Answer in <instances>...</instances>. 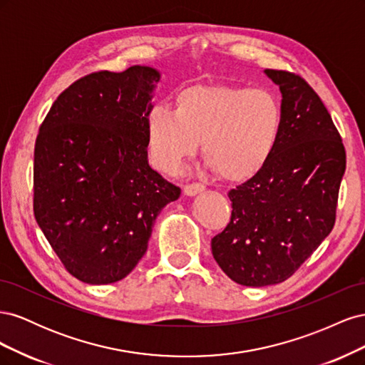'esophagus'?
Masks as SVG:
<instances>
[{
  "label": "esophagus",
  "mask_w": 365,
  "mask_h": 365,
  "mask_svg": "<svg viewBox=\"0 0 365 365\" xmlns=\"http://www.w3.org/2000/svg\"><path fill=\"white\" fill-rule=\"evenodd\" d=\"M205 189V185L201 182H192V184H185L184 185V193L187 196H195L196 193H200Z\"/></svg>",
  "instance_id": "34e87169"
}]
</instances>
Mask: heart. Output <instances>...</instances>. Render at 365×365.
<instances>
[{
  "label": "heart",
  "mask_w": 365,
  "mask_h": 365,
  "mask_svg": "<svg viewBox=\"0 0 365 365\" xmlns=\"http://www.w3.org/2000/svg\"><path fill=\"white\" fill-rule=\"evenodd\" d=\"M283 113L267 90L197 85L175 97V111L153 108L146 115V149L153 168L178 173L200 141L205 161L224 180L256 175L271 158Z\"/></svg>",
  "instance_id": "heart-1"
}]
</instances>
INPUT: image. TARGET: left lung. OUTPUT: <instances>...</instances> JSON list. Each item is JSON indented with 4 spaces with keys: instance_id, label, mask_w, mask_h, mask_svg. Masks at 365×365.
<instances>
[{
    "instance_id": "8db88e82",
    "label": "left lung",
    "mask_w": 365,
    "mask_h": 365,
    "mask_svg": "<svg viewBox=\"0 0 365 365\" xmlns=\"http://www.w3.org/2000/svg\"><path fill=\"white\" fill-rule=\"evenodd\" d=\"M282 93V130L271 158L228 192L231 219L212 239L228 277L244 286L282 283L329 236L346 172V149L322 98L303 77L264 70Z\"/></svg>"
}]
</instances>
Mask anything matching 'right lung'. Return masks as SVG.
I'll list each match as a JSON object with an SVG mask.
<instances>
[{
	"label": "right lung",
	"instance_id": "1",
	"mask_svg": "<svg viewBox=\"0 0 365 365\" xmlns=\"http://www.w3.org/2000/svg\"><path fill=\"white\" fill-rule=\"evenodd\" d=\"M160 77L143 65L88 74L59 94L39 128L33 212L83 283L125 279L161 210L181 195L148 161L146 115Z\"/></svg>",
	"mask_w": 365,
	"mask_h": 365
}]
</instances>
